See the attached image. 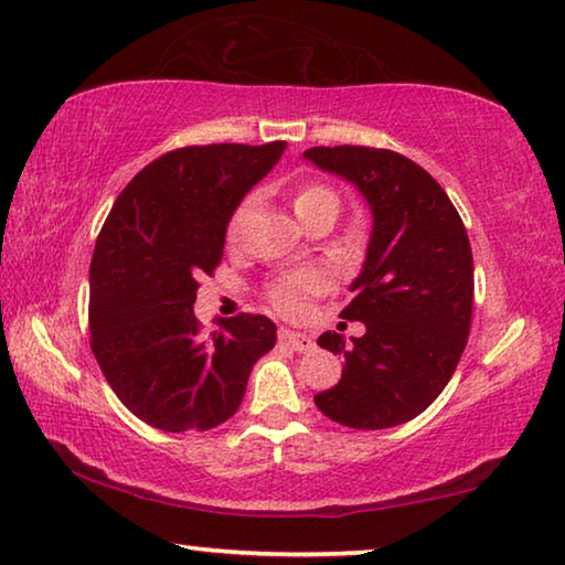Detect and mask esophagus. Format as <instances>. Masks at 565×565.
<instances>
[{"label":"esophagus","instance_id":"esophagus-1","mask_svg":"<svg viewBox=\"0 0 565 565\" xmlns=\"http://www.w3.org/2000/svg\"><path fill=\"white\" fill-rule=\"evenodd\" d=\"M279 340L284 344H289V348L297 350V352L315 350V340H311V337L301 334V332H294V330H279Z\"/></svg>","mask_w":565,"mask_h":565}]
</instances>
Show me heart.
Masks as SVG:
<instances>
[{"mask_svg": "<svg viewBox=\"0 0 565 565\" xmlns=\"http://www.w3.org/2000/svg\"><path fill=\"white\" fill-rule=\"evenodd\" d=\"M324 202H330V205L337 207V195L330 188H324V184L305 182L291 192V207L297 217H305L311 207L324 205ZM246 213L248 202H243V205L231 215L228 228H225V238H228V243L238 238L241 225L246 221ZM327 289H330V274H327L324 268H301V271L286 274L284 279L271 284V289H268V305L284 317H301L309 309V301Z\"/></svg>", "mask_w": 565, "mask_h": 565, "instance_id": "obj_1", "label": "heart"}]
</instances>
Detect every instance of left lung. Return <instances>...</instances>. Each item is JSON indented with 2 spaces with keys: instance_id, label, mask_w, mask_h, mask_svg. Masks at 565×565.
<instances>
[{
  "instance_id": "8db88e82",
  "label": "left lung",
  "mask_w": 565,
  "mask_h": 565,
  "mask_svg": "<svg viewBox=\"0 0 565 565\" xmlns=\"http://www.w3.org/2000/svg\"><path fill=\"white\" fill-rule=\"evenodd\" d=\"M319 170L348 180L373 213L363 271L342 319L365 334L324 332L319 348L344 358L340 383L317 393L327 418L377 431L416 418L439 398L467 348L475 264L467 228L439 182L391 149L311 147Z\"/></svg>"
}]
</instances>
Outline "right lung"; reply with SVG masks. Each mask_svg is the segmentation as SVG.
<instances>
[{
    "label": "right lung",
    "mask_w": 565,
    "mask_h": 565,
    "mask_svg": "<svg viewBox=\"0 0 565 565\" xmlns=\"http://www.w3.org/2000/svg\"><path fill=\"white\" fill-rule=\"evenodd\" d=\"M286 141L167 151L116 198L90 260V350L134 416L162 431H207L238 411L256 360L276 344L264 315L200 334V276L223 258L225 228Z\"/></svg>",
    "instance_id": "right-lung-1"
}]
</instances>
